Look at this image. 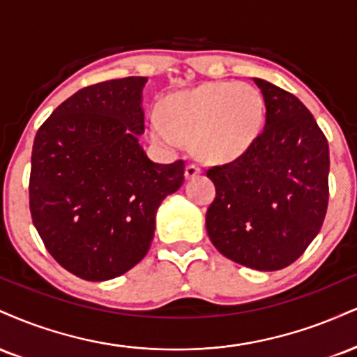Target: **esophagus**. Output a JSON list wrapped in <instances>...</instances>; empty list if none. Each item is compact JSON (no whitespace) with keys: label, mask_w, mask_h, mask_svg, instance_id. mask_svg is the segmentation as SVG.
<instances>
[{"label":"esophagus","mask_w":357,"mask_h":357,"mask_svg":"<svg viewBox=\"0 0 357 357\" xmlns=\"http://www.w3.org/2000/svg\"><path fill=\"white\" fill-rule=\"evenodd\" d=\"M201 174V167L196 166V165H188L186 166V171H184V176H186V179H192L196 178V176Z\"/></svg>","instance_id":"34e87169"}]
</instances>
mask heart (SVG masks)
I'll return each mask as SVG.
<instances>
[{"instance_id": "heart-1", "label": "heart", "mask_w": 357, "mask_h": 357, "mask_svg": "<svg viewBox=\"0 0 357 357\" xmlns=\"http://www.w3.org/2000/svg\"><path fill=\"white\" fill-rule=\"evenodd\" d=\"M263 123L264 100L255 86L213 81L171 94L162 105V119L149 124V135L167 148L191 141L201 160L227 162L255 144Z\"/></svg>"}]
</instances>
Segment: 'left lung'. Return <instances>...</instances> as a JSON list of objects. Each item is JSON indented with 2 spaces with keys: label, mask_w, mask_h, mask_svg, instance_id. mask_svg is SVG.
Returning <instances> with one entry per match:
<instances>
[{
  "label": "left lung",
  "mask_w": 357,
  "mask_h": 357,
  "mask_svg": "<svg viewBox=\"0 0 357 357\" xmlns=\"http://www.w3.org/2000/svg\"><path fill=\"white\" fill-rule=\"evenodd\" d=\"M255 83L264 98V130L241 156L206 171L216 186L206 229L227 259L278 271L294 263L323 226L329 146L294 94L259 78Z\"/></svg>",
  "instance_id": "left-lung-1"
}]
</instances>
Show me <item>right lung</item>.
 <instances>
[{
    "instance_id": "add662e5",
    "label": "right lung",
    "mask_w": 357,
    "mask_h": 357,
    "mask_svg": "<svg viewBox=\"0 0 357 357\" xmlns=\"http://www.w3.org/2000/svg\"><path fill=\"white\" fill-rule=\"evenodd\" d=\"M143 76L86 86L34 136L33 225L56 263L86 281L130 271L151 246L156 211L184 181V161L158 165L144 132Z\"/></svg>"
}]
</instances>
